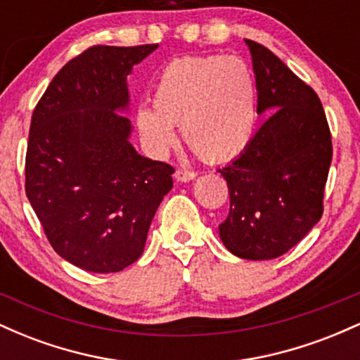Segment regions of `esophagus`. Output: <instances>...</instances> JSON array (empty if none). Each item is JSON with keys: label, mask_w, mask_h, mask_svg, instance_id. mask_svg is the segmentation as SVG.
<instances>
[{"label": "esophagus", "mask_w": 360, "mask_h": 360, "mask_svg": "<svg viewBox=\"0 0 360 360\" xmlns=\"http://www.w3.org/2000/svg\"><path fill=\"white\" fill-rule=\"evenodd\" d=\"M174 177L179 183H188V181H193L196 177V172L189 171V169H177L174 172Z\"/></svg>", "instance_id": "esophagus-1"}]
</instances>
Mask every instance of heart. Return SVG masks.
<instances>
[{
    "label": "heart",
    "instance_id": "heart-1",
    "mask_svg": "<svg viewBox=\"0 0 360 360\" xmlns=\"http://www.w3.org/2000/svg\"><path fill=\"white\" fill-rule=\"evenodd\" d=\"M257 120L252 69L233 56H196L169 62L157 77L150 106H139L135 127L148 150L174 146V127L208 162H226L250 143Z\"/></svg>",
    "mask_w": 360,
    "mask_h": 360
}]
</instances>
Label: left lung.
Wrapping results in <instances>:
<instances>
[{
	"mask_svg": "<svg viewBox=\"0 0 360 360\" xmlns=\"http://www.w3.org/2000/svg\"><path fill=\"white\" fill-rule=\"evenodd\" d=\"M257 113L274 111L226 167L230 212L220 238L233 255L269 260L295 247L323 214L332 135L320 98L269 49L247 40Z\"/></svg>",
	"mask_w": 360,
	"mask_h": 360,
	"instance_id": "1",
	"label": "left lung"
}]
</instances>
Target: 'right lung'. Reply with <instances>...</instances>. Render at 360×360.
I'll return each instance as SVG.
<instances>
[{
  "mask_svg": "<svg viewBox=\"0 0 360 360\" xmlns=\"http://www.w3.org/2000/svg\"><path fill=\"white\" fill-rule=\"evenodd\" d=\"M159 47L94 45L56 74L37 103L25 191L53 250L89 272L123 271L142 255L172 169L130 143L127 76Z\"/></svg>",
  "mask_w": 360,
  "mask_h": 360,
  "instance_id": "add662e5",
  "label": "right lung"
}]
</instances>
